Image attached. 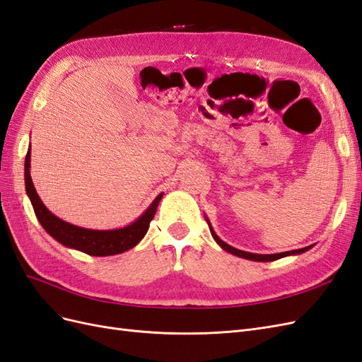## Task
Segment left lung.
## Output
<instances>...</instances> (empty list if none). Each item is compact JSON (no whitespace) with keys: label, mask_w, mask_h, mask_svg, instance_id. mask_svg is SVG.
<instances>
[{"label":"left lung","mask_w":362,"mask_h":362,"mask_svg":"<svg viewBox=\"0 0 362 362\" xmlns=\"http://www.w3.org/2000/svg\"><path fill=\"white\" fill-rule=\"evenodd\" d=\"M208 222V221H206ZM208 226H210V231H211V235L213 238L217 242V245L221 246L222 249H225L226 252H229V254L233 255H237L240 258H246V259H250V261H261V262H267V261H275V259H279V258H284V257H288V255H299L302 254V252H306L308 249H311L313 246H306V247H302V249H294V250H287V252H281V254H272V255H261V254H250V252H245V250H240V249H235L233 246H229L228 243H225L223 240H221L217 237V234L213 231V228L210 225V222H208Z\"/></svg>","instance_id":"8db88e82"}]
</instances>
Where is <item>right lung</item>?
Listing matches in <instances>:
<instances>
[{
    "label": "right lung",
    "instance_id": "obj_1",
    "mask_svg": "<svg viewBox=\"0 0 362 362\" xmlns=\"http://www.w3.org/2000/svg\"><path fill=\"white\" fill-rule=\"evenodd\" d=\"M30 149L25 157V190L31 201L33 208L37 221L43 226V229L59 243L66 247H72L80 252H84L92 257H108L122 254V252L134 247L141 238L145 237L149 229V223L156 216L158 202L163 198L160 193L136 222L125 228L108 229V231H100V229H87L81 226H75L68 222L62 221L57 216H54L39 198V194L33 185L30 175Z\"/></svg>",
    "mask_w": 362,
    "mask_h": 362
}]
</instances>
